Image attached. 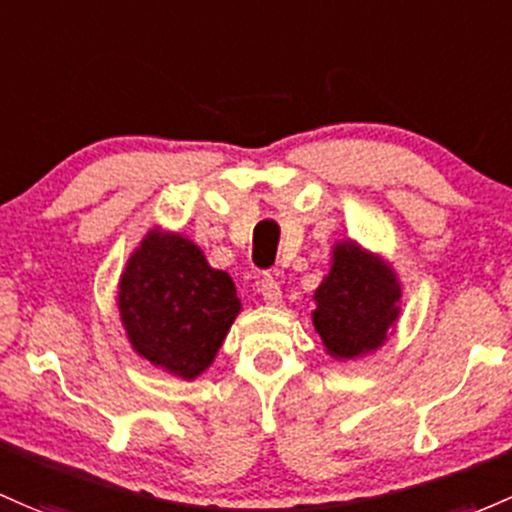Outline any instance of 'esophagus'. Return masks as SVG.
Returning a JSON list of instances; mask_svg holds the SVG:
<instances>
[{
    "label": "esophagus",
    "instance_id": "esophagus-1",
    "mask_svg": "<svg viewBox=\"0 0 512 512\" xmlns=\"http://www.w3.org/2000/svg\"><path fill=\"white\" fill-rule=\"evenodd\" d=\"M260 294L265 299V304L279 306L282 304V289H279V282L272 277V274H265L260 282Z\"/></svg>",
    "mask_w": 512,
    "mask_h": 512
}]
</instances>
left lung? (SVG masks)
I'll return each instance as SVG.
<instances>
[{
    "label": "left lung",
    "mask_w": 512,
    "mask_h": 512,
    "mask_svg": "<svg viewBox=\"0 0 512 512\" xmlns=\"http://www.w3.org/2000/svg\"><path fill=\"white\" fill-rule=\"evenodd\" d=\"M402 284L392 265L355 240L333 245L331 270L314 292L311 311L326 353L355 360L378 351L400 319Z\"/></svg>",
    "instance_id": "1"
}]
</instances>
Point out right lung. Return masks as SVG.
<instances>
[{
	"label": "right lung",
	"mask_w": 512,
	"mask_h": 512,
	"mask_svg": "<svg viewBox=\"0 0 512 512\" xmlns=\"http://www.w3.org/2000/svg\"><path fill=\"white\" fill-rule=\"evenodd\" d=\"M117 309L139 358L193 380L211 368L242 304L230 274L213 270L196 242L152 228L120 274Z\"/></svg>",
	"instance_id": "1"
}]
</instances>
